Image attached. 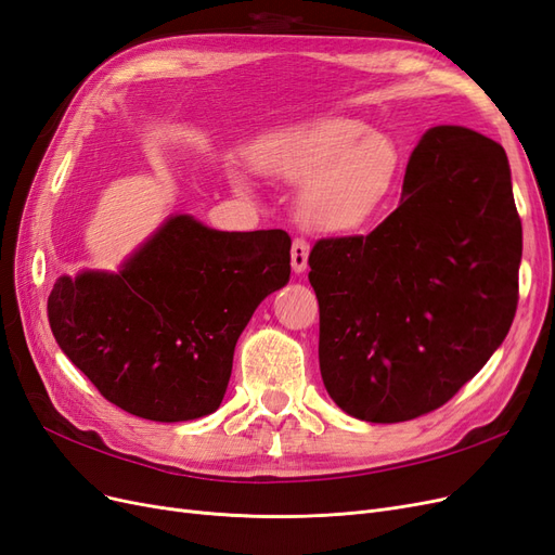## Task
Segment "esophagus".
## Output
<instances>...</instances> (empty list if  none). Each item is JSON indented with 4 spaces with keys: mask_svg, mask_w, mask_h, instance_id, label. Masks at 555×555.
I'll return each instance as SVG.
<instances>
[{
    "mask_svg": "<svg viewBox=\"0 0 555 555\" xmlns=\"http://www.w3.org/2000/svg\"><path fill=\"white\" fill-rule=\"evenodd\" d=\"M308 257H310V243L305 238H296L292 243V269L296 273H302L308 269Z\"/></svg>",
    "mask_w": 555,
    "mask_h": 555,
    "instance_id": "obj_1",
    "label": "esophagus"
}]
</instances>
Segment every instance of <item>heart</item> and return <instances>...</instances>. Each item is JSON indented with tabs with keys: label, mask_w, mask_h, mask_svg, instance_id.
Instances as JSON below:
<instances>
[{
	"label": "heart",
	"mask_w": 555,
	"mask_h": 555,
	"mask_svg": "<svg viewBox=\"0 0 555 555\" xmlns=\"http://www.w3.org/2000/svg\"><path fill=\"white\" fill-rule=\"evenodd\" d=\"M261 171L305 183L300 214L321 232H349L374 218L399 185L397 144L358 119H326L282 132L255 156Z\"/></svg>",
	"instance_id": "obj_1"
}]
</instances>
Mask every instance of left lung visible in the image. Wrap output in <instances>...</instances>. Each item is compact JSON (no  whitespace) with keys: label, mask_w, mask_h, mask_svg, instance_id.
<instances>
[{"label":"left lung","mask_w":555,"mask_h":555,"mask_svg":"<svg viewBox=\"0 0 555 555\" xmlns=\"http://www.w3.org/2000/svg\"><path fill=\"white\" fill-rule=\"evenodd\" d=\"M308 263L335 404L367 423L441 409L517 312L521 218L505 149L462 126L427 130L397 211L367 236L317 241Z\"/></svg>","instance_id":"obj_1"}]
</instances>
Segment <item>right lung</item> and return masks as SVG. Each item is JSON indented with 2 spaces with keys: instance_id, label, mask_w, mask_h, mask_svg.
Here are the masks:
<instances>
[{
  "instance_id": "1",
  "label": "right lung",
  "mask_w": 555,
  "mask_h": 555,
  "mask_svg": "<svg viewBox=\"0 0 555 555\" xmlns=\"http://www.w3.org/2000/svg\"><path fill=\"white\" fill-rule=\"evenodd\" d=\"M282 229L216 232L167 220L117 275L60 278L48 321L62 351L114 406L156 423L214 413L236 339L257 305L289 282Z\"/></svg>"
}]
</instances>
